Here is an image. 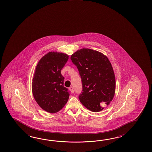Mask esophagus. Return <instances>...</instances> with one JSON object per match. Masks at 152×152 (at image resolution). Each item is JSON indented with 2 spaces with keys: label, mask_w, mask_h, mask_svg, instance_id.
Segmentation results:
<instances>
[{
  "label": "esophagus",
  "mask_w": 152,
  "mask_h": 152,
  "mask_svg": "<svg viewBox=\"0 0 152 152\" xmlns=\"http://www.w3.org/2000/svg\"><path fill=\"white\" fill-rule=\"evenodd\" d=\"M69 90L70 91H71L72 93H73L74 92V88H73L72 87H70L69 88Z\"/></svg>",
  "instance_id": "34e87169"
}]
</instances>
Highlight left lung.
I'll return each mask as SVG.
<instances>
[{
  "label": "left lung",
  "mask_w": 152,
  "mask_h": 152,
  "mask_svg": "<svg viewBox=\"0 0 152 152\" xmlns=\"http://www.w3.org/2000/svg\"><path fill=\"white\" fill-rule=\"evenodd\" d=\"M77 68L82 83L79 95L82 104L91 111H101L100 103L109 105L115 95L114 71L107 57L101 52L88 48L78 50L71 56Z\"/></svg>",
  "instance_id": "left-lung-1"
}]
</instances>
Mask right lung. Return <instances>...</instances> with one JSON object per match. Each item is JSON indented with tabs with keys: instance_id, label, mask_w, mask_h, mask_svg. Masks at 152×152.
<instances>
[{
	"instance_id": "right-lung-1",
	"label": "right lung",
	"mask_w": 152,
	"mask_h": 152,
	"mask_svg": "<svg viewBox=\"0 0 152 152\" xmlns=\"http://www.w3.org/2000/svg\"><path fill=\"white\" fill-rule=\"evenodd\" d=\"M69 59L68 54L48 52L38 62L32 82V91L37 104L46 111H59L69 98L68 88L64 86L61 70Z\"/></svg>"
}]
</instances>
